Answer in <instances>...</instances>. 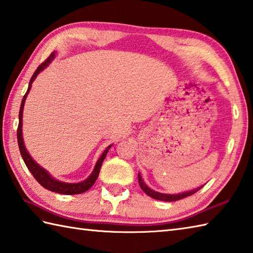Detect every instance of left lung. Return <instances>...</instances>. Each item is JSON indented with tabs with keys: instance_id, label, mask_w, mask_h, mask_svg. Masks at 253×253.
Returning a JSON list of instances; mask_svg holds the SVG:
<instances>
[{
	"instance_id": "left-lung-1",
	"label": "left lung",
	"mask_w": 253,
	"mask_h": 253,
	"mask_svg": "<svg viewBox=\"0 0 253 253\" xmlns=\"http://www.w3.org/2000/svg\"><path fill=\"white\" fill-rule=\"evenodd\" d=\"M138 183H139L141 190L145 192L148 196H150V197H152V199H155V200L163 201V202H174V201L182 200V199H184V197L193 195V194H194V193H196L197 191H200L202 187H203V186L197 187V189H194V190L189 191V192H184V193H179V194H165V193L156 192V191L151 190L150 187H148L145 184V182H143V180L141 179L140 173H138Z\"/></svg>"
}]
</instances>
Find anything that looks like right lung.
<instances>
[{"label": "right lung", "instance_id": "right-lung-1", "mask_svg": "<svg viewBox=\"0 0 253 253\" xmlns=\"http://www.w3.org/2000/svg\"><path fill=\"white\" fill-rule=\"evenodd\" d=\"M53 58H54V52H52L50 56L47 58V60L43 61L41 64V66L37 68V70L34 72L31 81H29V84H28L27 92L25 93V95H24L23 100H22L21 108H19V114H18V127H17L18 148H19V151H21V155H22V158H23V160L25 162V165H26V167H27V169L29 170V172L32 173L35 179L37 180L39 184L43 186L44 189L48 190V191H51V192L59 193V194H64V195L81 194V193H84V192H86L88 189H91L92 185L94 184V183H95L98 174H100L102 163H103L104 159H105L107 152H108V150H110V148L112 147V145L108 146L106 148V150H104V152L102 153V156L100 157V159L97 160L95 167H94V170L91 173V175L88 176L86 180H84L80 183H66V182H61V181H58L56 179H53V177L50 174H49V173L46 170H44L43 168H42L41 166L37 165L36 161L33 160L31 155H29V153L27 152L26 148H25V145H24V140H23L22 127H23V110H24L25 101H26L28 92L31 91L32 83L34 82L35 79H36V77L38 76L39 72H42L43 69L46 68L48 64L52 61Z\"/></svg>", "mask_w": 253, "mask_h": 253}]
</instances>
